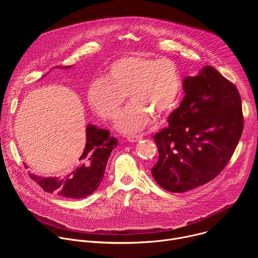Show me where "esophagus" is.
Here are the masks:
<instances>
[{"label": "esophagus", "mask_w": 258, "mask_h": 258, "mask_svg": "<svg viewBox=\"0 0 258 258\" xmlns=\"http://www.w3.org/2000/svg\"><path fill=\"white\" fill-rule=\"evenodd\" d=\"M142 138H143L142 135H138V136H128V137H127V141H128V142H132V143H136V142H139Z\"/></svg>", "instance_id": "1"}]
</instances>
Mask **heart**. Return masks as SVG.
<instances>
[{"label":"heart","instance_id":"heart-1","mask_svg":"<svg viewBox=\"0 0 258 258\" xmlns=\"http://www.w3.org/2000/svg\"><path fill=\"white\" fill-rule=\"evenodd\" d=\"M180 92V75L172 60L135 54L110 64L103 79L91 85L88 101L101 118L114 120L127 95L131 104L119 116L116 128L133 135L148 125L152 116H167L175 108Z\"/></svg>","mask_w":258,"mask_h":258}]
</instances>
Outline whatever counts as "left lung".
<instances>
[{
	"label": "left lung",
	"instance_id": "1",
	"mask_svg": "<svg viewBox=\"0 0 258 258\" xmlns=\"http://www.w3.org/2000/svg\"><path fill=\"white\" fill-rule=\"evenodd\" d=\"M180 105L154 136L159 158L152 176L164 190L182 193L213 179L230 161L243 132L240 94L212 66L183 80Z\"/></svg>",
	"mask_w": 258,
	"mask_h": 258
}]
</instances>
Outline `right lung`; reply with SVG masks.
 Here are the masks:
<instances>
[{"label": "right lung", "instance_id": "right-lung-1", "mask_svg": "<svg viewBox=\"0 0 258 258\" xmlns=\"http://www.w3.org/2000/svg\"><path fill=\"white\" fill-rule=\"evenodd\" d=\"M70 68V66H57ZM117 140L106 130L89 124L86 130V146L78 166L59 177H42L30 174L44 191L70 199H82L94 193L103 179L107 161Z\"/></svg>", "mask_w": 258, "mask_h": 258}]
</instances>
